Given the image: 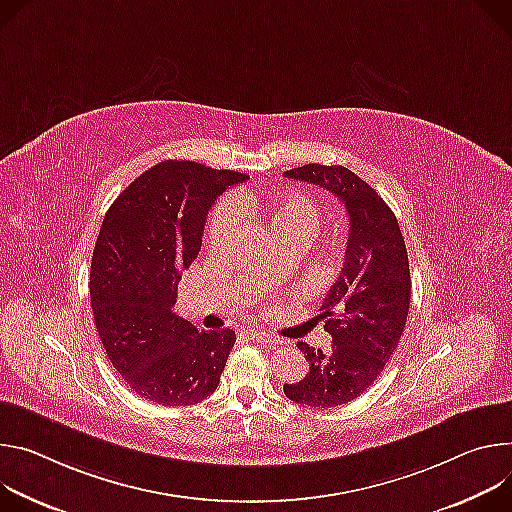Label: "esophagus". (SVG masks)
Instances as JSON below:
<instances>
[{"instance_id": "1", "label": "esophagus", "mask_w": 512, "mask_h": 512, "mask_svg": "<svg viewBox=\"0 0 512 512\" xmlns=\"http://www.w3.org/2000/svg\"><path fill=\"white\" fill-rule=\"evenodd\" d=\"M250 337L256 339V342H264V344H278V337L268 333V331H260V329H250Z\"/></svg>"}]
</instances>
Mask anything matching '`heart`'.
<instances>
[{
  "label": "heart",
  "mask_w": 512,
  "mask_h": 512,
  "mask_svg": "<svg viewBox=\"0 0 512 512\" xmlns=\"http://www.w3.org/2000/svg\"><path fill=\"white\" fill-rule=\"evenodd\" d=\"M317 215V207L307 195L289 191L270 207V225L276 236L293 234L305 240L315 230ZM232 217V209L227 205H221L211 219V236L221 238L227 232V227H230Z\"/></svg>",
  "instance_id": "b5f03b06"
}]
</instances>
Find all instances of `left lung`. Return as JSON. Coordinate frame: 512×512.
Instances as JSON below:
<instances>
[{
	"instance_id": "obj_1",
	"label": "left lung",
	"mask_w": 512,
	"mask_h": 512,
	"mask_svg": "<svg viewBox=\"0 0 512 512\" xmlns=\"http://www.w3.org/2000/svg\"><path fill=\"white\" fill-rule=\"evenodd\" d=\"M285 177L329 191L350 217L344 268L319 315L331 335V350L299 342L309 372L303 380L285 384V394L295 403L337 407L374 384L401 342L411 303L407 246L384 199L346 166L313 162L287 170Z\"/></svg>"
}]
</instances>
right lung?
<instances>
[{
  "label": "right lung",
  "mask_w": 512,
  "mask_h": 512,
  "mask_svg": "<svg viewBox=\"0 0 512 512\" xmlns=\"http://www.w3.org/2000/svg\"><path fill=\"white\" fill-rule=\"evenodd\" d=\"M244 181L248 175L236 170L164 160L130 183L103 217L89 276L95 327L113 368L156 405L207 399L236 344L234 329H201L173 307L211 205Z\"/></svg>",
  "instance_id": "right-lung-1"
}]
</instances>
